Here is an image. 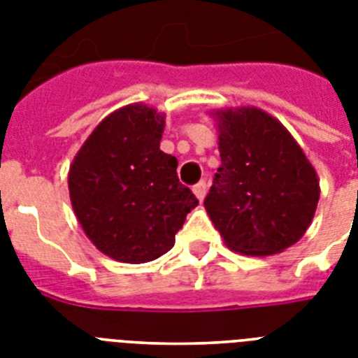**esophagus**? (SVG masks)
<instances>
[{
    "instance_id": "34e87169",
    "label": "esophagus",
    "mask_w": 358,
    "mask_h": 358,
    "mask_svg": "<svg viewBox=\"0 0 358 358\" xmlns=\"http://www.w3.org/2000/svg\"><path fill=\"white\" fill-rule=\"evenodd\" d=\"M193 193H195V196L199 199V201H201V202L204 201V196H206V193H208L206 182H204V180H202V182H199V184L193 187Z\"/></svg>"
}]
</instances>
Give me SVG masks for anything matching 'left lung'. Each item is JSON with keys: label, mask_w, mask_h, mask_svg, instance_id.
I'll list each match as a JSON object with an SVG mask.
<instances>
[{"label": "left lung", "mask_w": 358, "mask_h": 358, "mask_svg": "<svg viewBox=\"0 0 358 358\" xmlns=\"http://www.w3.org/2000/svg\"><path fill=\"white\" fill-rule=\"evenodd\" d=\"M221 167L204 199L229 249L278 255L310 227L320 178L282 122L252 106L215 109Z\"/></svg>", "instance_id": "1"}]
</instances>
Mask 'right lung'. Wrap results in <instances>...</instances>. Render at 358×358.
Instances as JSON below:
<instances>
[{
  "instance_id": "obj_1",
  "label": "right lung",
  "mask_w": 358,
  "mask_h": 358,
  "mask_svg": "<svg viewBox=\"0 0 358 358\" xmlns=\"http://www.w3.org/2000/svg\"><path fill=\"white\" fill-rule=\"evenodd\" d=\"M165 113L129 103L108 115L70 163V202L94 247L124 264L152 262L199 204L178 159L159 150Z\"/></svg>"
}]
</instances>
